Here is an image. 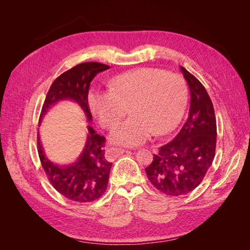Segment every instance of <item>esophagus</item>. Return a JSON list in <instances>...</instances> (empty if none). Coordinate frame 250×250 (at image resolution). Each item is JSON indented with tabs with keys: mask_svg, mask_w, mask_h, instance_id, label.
Masks as SVG:
<instances>
[{
	"mask_svg": "<svg viewBox=\"0 0 250 250\" xmlns=\"http://www.w3.org/2000/svg\"><path fill=\"white\" fill-rule=\"evenodd\" d=\"M124 152H126V150H124L123 148L112 147V148L107 149V151H106V157L109 158V160H113V158L120 156L121 154H123Z\"/></svg>",
	"mask_w": 250,
	"mask_h": 250,
	"instance_id": "1",
	"label": "esophagus"
}]
</instances>
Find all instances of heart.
<instances>
[{
	"mask_svg": "<svg viewBox=\"0 0 250 250\" xmlns=\"http://www.w3.org/2000/svg\"><path fill=\"white\" fill-rule=\"evenodd\" d=\"M90 110L107 129L115 127L130 107L132 116L111 132V141L138 146L154 132L172 131L183 117L187 86L179 75L144 67L121 74L110 81V90L88 93Z\"/></svg>",
	"mask_w": 250,
	"mask_h": 250,
	"instance_id": "1",
	"label": "heart"
}]
</instances>
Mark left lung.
Instances as JSON below:
<instances>
[{"instance_id": "obj_1", "label": "left lung", "mask_w": 250, "mask_h": 250, "mask_svg": "<svg viewBox=\"0 0 250 250\" xmlns=\"http://www.w3.org/2000/svg\"><path fill=\"white\" fill-rule=\"evenodd\" d=\"M180 71L191 94L188 119L145 169L153 187L169 196L186 195L200 185L214 161L217 141L215 111L207 89L184 66Z\"/></svg>"}]
</instances>
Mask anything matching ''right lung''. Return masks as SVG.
Here are the masks:
<instances>
[{"instance_id": "add662e5", "label": "right lung", "mask_w": 250, "mask_h": 250, "mask_svg": "<svg viewBox=\"0 0 250 250\" xmlns=\"http://www.w3.org/2000/svg\"><path fill=\"white\" fill-rule=\"evenodd\" d=\"M109 66L100 62H83L75 65L57 77L47 94L40 116V123L48 110L59 101L76 102L88 122L92 113L88 108L87 96L90 82L98 73ZM85 146L78 160L70 165H56L47 157L37 132V149L42 168L55 190L65 198L76 202H90L100 198L107 188L112 163L105 157V138L87 126Z\"/></svg>"}]
</instances>
